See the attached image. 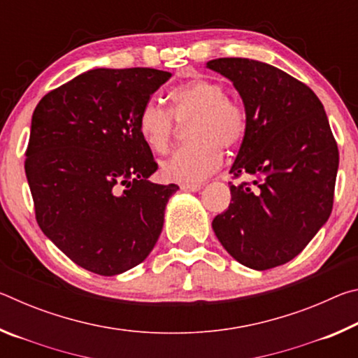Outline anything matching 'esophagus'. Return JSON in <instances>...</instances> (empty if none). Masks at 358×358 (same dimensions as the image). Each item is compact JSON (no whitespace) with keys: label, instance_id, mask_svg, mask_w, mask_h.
I'll return each mask as SVG.
<instances>
[{"label":"esophagus","instance_id":"esophagus-1","mask_svg":"<svg viewBox=\"0 0 358 358\" xmlns=\"http://www.w3.org/2000/svg\"><path fill=\"white\" fill-rule=\"evenodd\" d=\"M183 191H189V192H196V191H201L202 189V185L201 183H183L180 186Z\"/></svg>","mask_w":358,"mask_h":358}]
</instances>
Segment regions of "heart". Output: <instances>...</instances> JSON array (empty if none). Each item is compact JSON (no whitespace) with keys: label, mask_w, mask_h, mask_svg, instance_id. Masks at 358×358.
I'll list each match as a JSON object with an SVG mask.
<instances>
[{"label":"heart","mask_w":358,"mask_h":358,"mask_svg":"<svg viewBox=\"0 0 358 358\" xmlns=\"http://www.w3.org/2000/svg\"><path fill=\"white\" fill-rule=\"evenodd\" d=\"M171 108L155 99L138 113V132L156 153H166L173 141L177 124H187L185 147L161 164L162 177L178 183H194L215 172L224 151L238 148L248 132L246 107L226 96L224 85L213 78H191L169 92Z\"/></svg>","instance_id":"1"}]
</instances>
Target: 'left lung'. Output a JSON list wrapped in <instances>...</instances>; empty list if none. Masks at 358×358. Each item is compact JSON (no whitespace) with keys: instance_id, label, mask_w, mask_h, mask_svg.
Segmentation results:
<instances>
[{"instance_id":"8db88e82","label":"left lung","mask_w":358,"mask_h":358,"mask_svg":"<svg viewBox=\"0 0 358 358\" xmlns=\"http://www.w3.org/2000/svg\"><path fill=\"white\" fill-rule=\"evenodd\" d=\"M207 68L232 80L248 112V132L230 173L232 202L211 226L235 260L268 270L305 250L329 220L339 153L322 102L287 72L248 58Z\"/></svg>"}]
</instances>
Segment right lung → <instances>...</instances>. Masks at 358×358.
<instances>
[{"instance_id": "right-lung-1", "label": "right lung", "mask_w": 358, "mask_h": 358, "mask_svg": "<svg viewBox=\"0 0 358 358\" xmlns=\"http://www.w3.org/2000/svg\"><path fill=\"white\" fill-rule=\"evenodd\" d=\"M171 72L92 69L36 106L25 172L39 227L72 262L113 276L147 259L177 185L157 171L138 113Z\"/></svg>"}]
</instances>
